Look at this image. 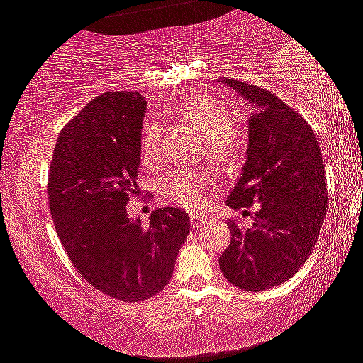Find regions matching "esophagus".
<instances>
[{"mask_svg": "<svg viewBox=\"0 0 363 363\" xmlns=\"http://www.w3.org/2000/svg\"><path fill=\"white\" fill-rule=\"evenodd\" d=\"M205 220H206V217L205 216H199V213H198V216H196V213H192V216H191L192 228H199L203 223H205Z\"/></svg>", "mask_w": 363, "mask_h": 363, "instance_id": "1", "label": "esophagus"}]
</instances>
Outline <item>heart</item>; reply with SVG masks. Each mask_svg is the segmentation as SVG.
Segmentation results:
<instances>
[{
    "label": "heart",
    "instance_id": "heart-1",
    "mask_svg": "<svg viewBox=\"0 0 363 363\" xmlns=\"http://www.w3.org/2000/svg\"><path fill=\"white\" fill-rule=\"evenodd\" d=\"M182 119L194 126L203 137L206 157L219 165L235 164L244 153L246 137L233 124V116L220 99L208 94H196L179 106ZM158 126L155 121L144 126L140 139V153L146 164H151L158 150ZM208 179L199 172H176L165 182V194L176 205L187 210L203 208Z\"/></svg>",
    "mask_w": 363,
    "mask_h": 363
}]
</instances>
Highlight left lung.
<instances>
[{
	"instance_id": "left-lung-1",
	"label": "left lung",
	"mask_w": 363,
	"mask_h": 363,
	"mask_svg": "<svg viewBox=\"0 0 363 363\" xmlns=\"http://www.w3.org/2000/svg\"><path fill=\"white\" fill-rule=\"evenodd\" d=\"M250 106L247 153L226 203H258L246 231L230 220L231 242L219 258L224 278L242 291H267L299 271L317 244L328 208L323 155L312 128L278 96L223 78Z\"/></svg>"
}]
</instances>
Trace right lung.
I'll return each mask as SVG.
<instances>
[{"instance_id":"right-lung-1","label":"right lung","mask_w":363,"mask_h":363,"mask_svg":"<svg viewBox=\"0 0 363 363\" xmlns=\"http://www.w3.org/2000/svg\"><path fill=\"white\" fill-rule=\"evenodd\" d=\"M146 105L139 92H105L65 124L50 165L55 230L76 271L119 301L167 287L187 239L189 213L165 206L150 223L126 212L137 194Z\"/></svg>"}]
</instances>
